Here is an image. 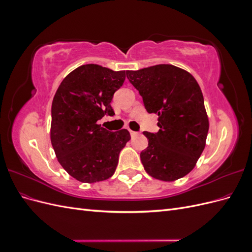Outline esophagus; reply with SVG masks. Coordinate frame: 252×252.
Here are the masks:
<instances>
[{"mask_svg":"<svg viewBox=\"0 0 252 252\" xmlns=\"http://www.w3.org/2000/svg\"><path fill=\"white\" fill-rule=\"evenodd\" d=\"M129 132H130V135H131V138H135V136H138V135H139V132H136V131H132V130H129Z\"/></svg>","mask_w":252,"mask_h":252,"instance_id":"obj_1","label":"esophagus"}]
</instances>
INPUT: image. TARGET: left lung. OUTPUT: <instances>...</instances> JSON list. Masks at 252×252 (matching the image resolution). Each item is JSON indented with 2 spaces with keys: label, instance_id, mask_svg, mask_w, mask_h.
I'll list each match as a JSON object with an SVG mask.
<instances>
[{
  "label": "left lung",
  "instance_id": "obj_1",
  "mask_svg": "<svg viewBox=\"0 0 252 252\" xmlns=\"http://www.w3.org/2000/svg\"><path fill=\"white\" fill-rule=\"evenodd\" d=\"M126 75L146 110L158 116L159 130L143 132L148 139L141 152L144 169L165 182L185 177L201 157L209 129L199 84L188 71L169 64L127 70Z\"/></svg>",
  "mask_w": 252,
  "mask_h": 252
}]
</instances>
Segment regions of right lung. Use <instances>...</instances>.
<instances>
[{
    "label": "right lung",
    "instance_id": "add662e5",
    "mask_svg": "<svg viewBox=\"0 0 252 252\" xmlns=\"http://www.w3.org/2000/svg\"><path fill=\"white\" fill-rule=\"evenodd\" d=\"M125 78V70L86 64L68 74L57 90L50 140L59 163L75 180L95 183L116 171L130 133L127 129L108 131L97 121L114 114L110 103Z\"/></svg>",
    "mask_w": 252,
    "mask_h": 252
}]
</instances>
